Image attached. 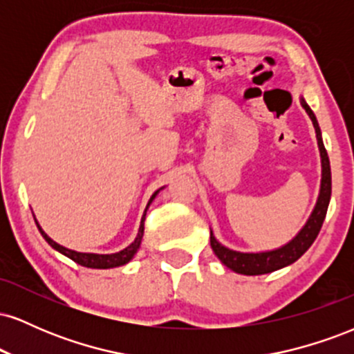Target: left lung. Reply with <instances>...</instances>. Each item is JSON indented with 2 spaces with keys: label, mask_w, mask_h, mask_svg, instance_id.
I'll return each instance as SVG.
<instances>
[{
  "label": "left lung",
  "mask_w": 354,
  "mask_h": 354,
  "mask_svg": "<svg viewBox=\"0 0 354 354\" xmlns=\"http://www.w3.org/2000/svg\"><path fill=\"white\" fill-rule=\"evenodd\" d=\"M301 106L308 116L311 118L313 126L316 131V140H318L319 156H321V186L318 201H316L315 209L308 218L306 225L299 230V233L291 239L290 243L281 248H276L271 251H261V253H241V251L230 250V248L223 246L221 243L214 238L213 231L209 233V243L213 248L214 254L218 256L219 261L234 273L246 274V276H256V274H266L271 271L281 270L284 266H290L296 259H299L306 253L308 248L313 245L316 236H318L321 226H323L324 216H326L328 205H330L331 198V168H330V158H328L326 149H324L323 138H321V129L318 121H316L315 113L308 106L306 101L301 98Z\"/></svg>",
  "instance_id": "obj_1"
}]
</instances>
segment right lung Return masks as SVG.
<instances>
[{
  "mask_svg": "<svg viewBox=\"0 0 354 354\" xmlns=\"http://www.w3.org/2000/svg\"><path fill=\"white\" fill-rule=\"evenodd\" d=\"M163 188H160L158 191H154L153 196L149 198L148 205H146V209L143 213V218H141V225H140V230H138V236L135 238V241L131 243L129 246H126L124 250L118 251V253H113V254H96V253H80V251H73V250H68V248L58 245L56 241H53V239L48 236L46 233L41 230V226L38 225V221H36V226H38L39 233H41V236L46 239L48 245H50L53 250L59 251L61 254L68 256V258L73 259L75 263H78L81 266H86V268H95V270H108V268H116V266H123L126 263H129L133 259V256L136 254V251L140 250V245H141V239H143V233H145V218H146V211H148L149 205H151V201L156 198V194L160 193V191Z\"/></svg>",
  "mask_w": 354,
  "mask_h": 354,
  "instance_id": "obj_1",
  "label": "right lung"
}]
</instances>
